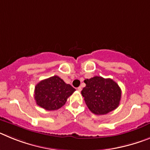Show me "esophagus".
I'll return each mask as SVG.
<instances>
[{"label":"esophagus","instance_id":"1","mask_svg":"<svg viewBox=\"0 0 150 150\" xmlns=\"http://www.w3.org/2000/svg\"><path fill=\"white\" fill-rule=\"evenodd\" d=\"M81 90H82L81 87H80V86L78 87V88H77V91H81Z\"/></svg>","mask_w":150,"mask_h":150}]
</instances>
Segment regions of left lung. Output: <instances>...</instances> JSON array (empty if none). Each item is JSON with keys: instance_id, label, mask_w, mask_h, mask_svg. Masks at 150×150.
Wrapping results in <instances>:
<instances>
[{"instance_id": "1", "label": "left lung", "mask_w": 150, "mask_h": 150, "mask_svg": "<svg viewBox=\"0 0 150 150\" xmlns=\"http://www.w3.org/2000/svg\"><path fill=\"white\" fill-rule=\"evenodd\" d=\"M86 87L81 94L91 112L96 115L107 114L116 109L121 99V88L111 79L94 76L84 80Z\"/></svg>"}]
</instances>
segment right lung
<instances>
[{
	"label": "right lung",
	"instance_id": "obj_1",
	"mask_svg": "<svg viewBox=\"0 0 150 150\" xmlns=\"http://www.w3.org/2000/svg\"><path fill=\"white\" fill-rule=\"evenodd\" d=\"M75 91L58 76L41 80L36 85L34 99L38 106L46 110H55L64 105L68 97Z\"/></svg>",
	"mask_w": 150,
	"mask_h": 150
}]
</instances>
